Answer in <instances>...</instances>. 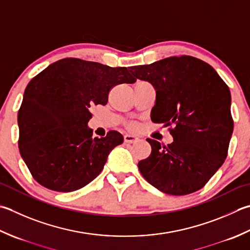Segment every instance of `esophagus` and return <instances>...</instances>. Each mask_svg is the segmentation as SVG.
<instances>
[{
  "label": "esophagus",
  "instance_id": "1",
  "mask_svg": "<svg viewBox=\"0 0 250 250\" xmlns=\"http://www.w3.org/2000/svg\"><path fill=\"white\" fill-rule=\"evenodd\" d=\"M138 140V136L133 134H125V142H126V143H134Z\"/></svg>",
  "mask_w": 250,
  "mask_h": 250
}]
</instances>
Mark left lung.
Instances as JSON below:
<instances>
[{"mask_svg":"<svg viewBox=\"0 0 250 250\" xmlns=\"http://www.w3.org/2000/svg\"><path fill=\"white\" fill-rule=\"evenodd\" d=\"M134 79L156 90L151 121L170 126L173 142L147 139L151 153L138 167L144 179L166 194L203 188L228 156L234 121L231 93L217 71L193 56L167 57L129 68ZM173 125V127H171Z\"/></svg>","mask_w":250,"mask_h":250,"instance_id":"left-lung-1","label":"left lung"}]
</instances>
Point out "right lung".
Returning <instances> with one entry per match:
<instances>
[{"mask_svg":"<svg viewBox=\"0 0 250 250\" xmlns=\"http://www.w3.org/2000/svg\"><path fill=\"white\" fill-rule=\"evenodd\" d=\"M136 79L125 67L79 58L53 62L28 83L18 110V147L33 179L56 192H73L99 175L124 136L92 138L90 108L106 105L112 87Z\"/></svg>","mask_w":250,"mask_h":250,"instance_id":"1","label":"right lung"}]
</instances>
